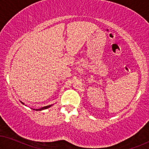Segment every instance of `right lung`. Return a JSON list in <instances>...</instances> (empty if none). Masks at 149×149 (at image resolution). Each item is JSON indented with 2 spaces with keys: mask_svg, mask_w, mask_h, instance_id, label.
Instances as JSON below:
<instances>
[{
  "mask_svg": "<svg viewBox=\"0 0 149 149\" xmlns=\"http://www.w3.org/2000/svg\"><path fill=\"white\" fill-rule=\"evenodd\" d=\"M22 104H23V102H21ZM50 106H52V105H49V106H44V107H43V108H40V109H37V110H45V109H47V108H49Z\"/></svg>",
  "mask_w": 149,
  "mask_h": 149,
  "instance_id": "right-lung-1",
  "label": "right lung"
}]
</instances>
